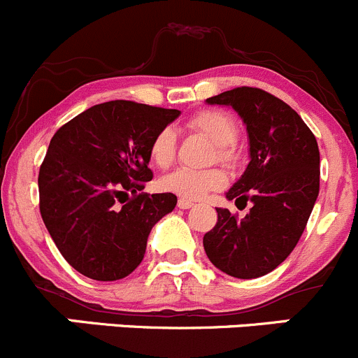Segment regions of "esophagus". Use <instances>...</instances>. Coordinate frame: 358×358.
Instances as JSON below:
<instances>
[{
    "mask_svg": "<svg viewBox=\"0 0 358 358\" xmlns=\"http://www.w3.org/2000/svg\"><path fill=\"white\" fill-rule=\"evenodd\" d=\"M192 206H194L192 201L183 199V197H180V199H178V208L180 209H189V208H192Z\"/></svg>",
    "mask_w": 358,
    "mask_h": 358,
    "instance_id": "obj_1",
    "label": "esophagus"
}]
</instances>
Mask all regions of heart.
I'll return each mask as SVG.
<instances>
[{
    "label": "heart",
    "instance_id": "1",
    "mask_svg": "<svg viewBox=\"0 0 358 358\" xmlns=\"http://www.w3.org/2000/svg\"><path fill=\"white\" fill-rule=\"evenodd\" d=\"M185 128L192 133H201L213 142L215 150L211 159L232 166L239 157L236 136L237 122L227 110L204 109L190 115ZM176 156V135L171 128H162L154 135L149 145V157L157 168H168ZM227 175L220 168L190 169L176 168L161 178L159 185L166 192L182 196L183 199H201L208 192L223 189Z\"/></svg>",
    "mask_w": 358,
    "mask_h": 358
}]
</instances>
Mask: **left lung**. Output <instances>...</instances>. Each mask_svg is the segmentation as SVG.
I'll return each mask as SVG.
<instances>
[{
    "label": "left lung",
    "instance_id": "8db88e82",
    "mask_svg": "<svg viewBox=\"0 0 358 358\" xmlns=\"http://www.w3.org/2000/svg\"><path fill=\"white\" fill-rule=\"evenodd\" d=\"M208 103L230 106L246 122L251 161L227 199L252 208L241 220L216 209L218 222L202 244L216 268L256 279L277 268L305 230L319 196V145L298 112L265 90L239 86Z\"/></svg>",
    "mask_w": 358,
    "mask_h": 358
}]
</instances>
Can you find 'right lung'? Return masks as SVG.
Masks as SVG:
<instances>
[{
	"label": "right lung",
	"mask_w": 358,
	"mask_h": 358,
	"mask_svg": "<svg viewBox=\"0 0 358 358\" xmlns=\"http://www.w3.org/2000/svg\"><path fill=\"white\" fill-rule=\"evenodd\" d=\"M178 115L176 109L112 100L57 129L39 168V211L79 273L119 280L142 263L150 230L176 206L171 192H142L152 180L149 145Z\"/></svg>",
	"instance_id": "obj_1"
}]
</instances>
